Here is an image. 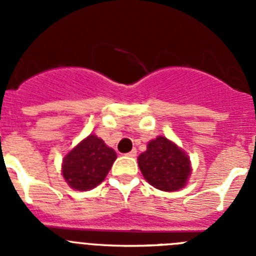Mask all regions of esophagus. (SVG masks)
Here are the masks:
<instances>
[{
	"label": "esophagus",
	"instance_id": "1",
	"mask_svg": "<svg viewBox=\"0 0 256 256\" xmlns=\"http://www.w3.org/2000/svg\"><path fill=\"white\" fill-rule=\"evenodd\" d=\"M126 156H130V158H136V156H137V150H136V148H133L130 152L126 154Z\"/></svg>",
	"mask_w": 256,
	"mask_h": 256
}]
</instances>
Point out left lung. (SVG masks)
<instances>
[{"instance_id":"obj_1","label":"left lung","mask_w":256,"mask_h":256,"mask_svg":"<svg viewBox=\"0 0 256 256\" xmlns=\"http://www.w3.org/2000/svg\"><path fill=\"white\" fill-rule=\"evenodd\" d=\"M138 166L151 186L165 192L183 188L191 174L187 154L162 136L148 142V150L138 156Z\"/></svg>"}]
</instances>
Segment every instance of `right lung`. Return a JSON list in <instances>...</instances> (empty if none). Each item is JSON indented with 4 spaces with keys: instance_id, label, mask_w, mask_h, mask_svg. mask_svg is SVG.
Here are the masks:
<instances>
[{
    "instance_id": "obj_1",
    "label": "right lung",
    "mask_w": 256,
    "mask_h": 256,
    "mask_svg": "<svg viewBox=\"0 0 256 256\" xmlns=\"http://www.w3.org/2000/svg\"><path fill=\"white\" fill-rule=\"evenodd\" d=\"M115 159L116 152L112 148L97 136L90 134L64 158L62 177L72 188L88 191L105 180Z\"/></svg>"
}]
</instances>
